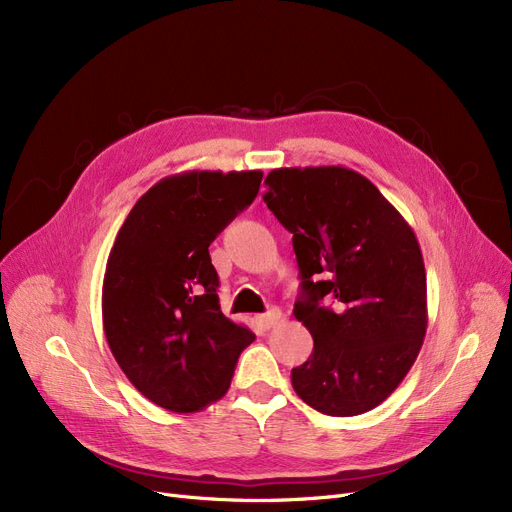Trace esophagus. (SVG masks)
<instances>
[{
    "label": "esophagus",
    "instance_id": "1",
    "mask_svg": "<svg viewBox=\"0 0 512 512\" xmlns=\"http://www.w3.org/2000/svg\"><path fill=\"white\" fill-rule=\"evenodd\" d=\"M255 321H257V326L261 330H270V328H274L276 324H280V321H282V311L280 309H270L267 313L259 315Z\"/></svg>",
    "mask_w": 512,
    "mask_h": 512
}]
</instances>
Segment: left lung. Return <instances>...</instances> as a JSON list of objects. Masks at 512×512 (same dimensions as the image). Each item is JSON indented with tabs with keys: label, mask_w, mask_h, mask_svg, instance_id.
<instances>
[{
	"label": "left lung",
	"mask_w": 512,
	"mask_h": 512,
	"mask_svg": "<svg viewBox=\"0 0 512 512\" xmlns=\"http://www.w3.org/2000/svg\"><path fill=\"white\" fill-rule=\"evenodd\" d=\"M265 186L263 201L292 234L303 280L294 317L313 336L292 388L324 415L367 413L405 380L425 338L417 236L355 170L278 168Z\"/></svg>",
	"instance_id": "left-lung-1"
}]
</instances>
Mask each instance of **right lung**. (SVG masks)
I'll use <instances>...</instances> for the list:
<instances>
[{"mask_svg": "<svg viewBox=\"0 0 512 512\" xmlns=\"http://www.w3.org/2000/svg\"><path fill=\"white\" fill-rule=\"evenodd\" d=\"M263 172L174 174L134 203L107 257L101 313L110 351L157 407L197 413L220 400L255 340L230 321L209 245L259 193Z\"/></svg>", "mask_w": 512, "mask_h": 512, "instance_id": "right-lung-1", "label": "right lung"}]
</instances>
